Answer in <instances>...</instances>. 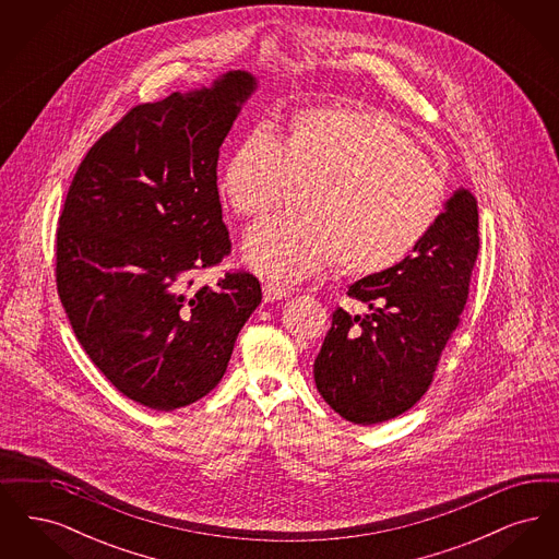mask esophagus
Segmentation results:
<instances>
[{"instance_id":"esophagus-1","label":"esophagus","mask_w":559,"mask_h":559,"mask_svg":"<svg viewBox=\"0 0 559 559\" xmlns=\"http://www.w3.org/2000/svg\"><path fill=\"white\" fill-rule=\"evenodd\" d=\"M289 295H292V292L285 289V287H281V285H274V283H266V285H264V299H266L267 304L281 301V299H285V297H289Z\"/></svg>"}]
</instances>
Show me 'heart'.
Returning a JSON list of instances; mask_svg holds the SVG:
<instances>
[{"label":"heart","mask_w":559,"mask_h":559,"mask_svg":"<svg viewBox=\"0 0 559 559\" xmlns=\"http://www.w3.org/2000/svg\"><path fill=\"white\" fill-rule=\"evenodd\" d=\"M299 215L270 219L242 240L245 264L276 283H299L333 258L354 276L402 264L431 233L447 188L388 117L352 108H306L274 128L245 133L224 160V203L260 219L289 187Z\"/></svg>","instance_id":"b5f03b06"}]
</instances>
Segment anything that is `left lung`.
Listing matches in <instances>:
<instances>
[{"instance_id": "1", "label": "left lung", "mask_w": 559, "mask_h": 559, "mask_svg": "<svg viewBox=\"0 0 559 559\" xmlns=\"http://www.w3.org/2000/svg\"><path fill=\"white\" fill-rule=\"evenodd\" d=\"M478 249V203L459 187L402 264L347 287L369 312L349 317L337 308L314 360L320 396L335 413L372 426L426 394L467 301Z\"/></svg>"}]
</instances>
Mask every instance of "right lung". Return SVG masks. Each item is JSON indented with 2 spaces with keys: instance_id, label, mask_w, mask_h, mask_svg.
Segmentation results:
<instances>
[{
  "instance_id": "1",
  "label": "right lung",
  "mask_w": 559,
  "mask_h": 559,
  "mask_svg": "<svg viewBox=\"0 0 559 559\" xmlns=\"http://www.w3.org/2000/svg\"><path fill=\"white\" fill-rule=\"evenodd\" d=\"M258 80L228 71L132 108L81 160L56 239V283L92 362L128 399L174 411L222 381L262 301L253 274L190 289L230 253L217 157Z\"/></svg>"
}]
</instances>
